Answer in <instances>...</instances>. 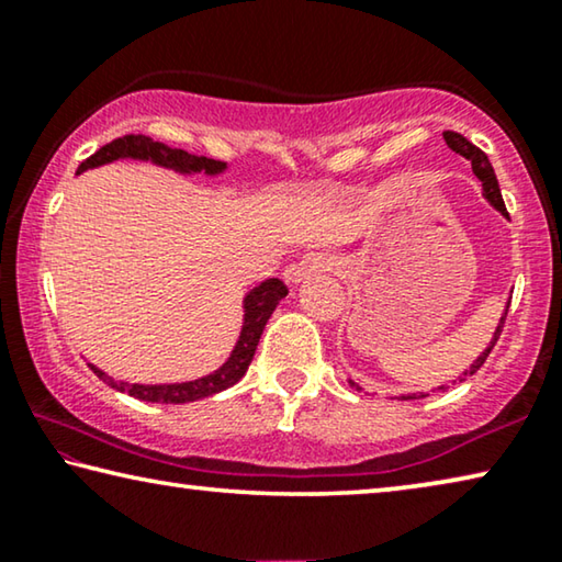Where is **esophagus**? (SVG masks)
<instances>
[{
  "label": "esophagus",
  "instance_id": "obj_1",
  "mask_svg": "<svg viewBox=\"0 0 562 562\" xmlns=\"http://www.w3.org/2000/svg\"><path fill=\"white\" fill-rule=\"evenodd\" d=\"M335 267H338V259L335 257H325V255H310V257H303L300 262L295 265H288L284 267V280H288L290 284H300L305 278H310V274H317V272H333Z\"/></svg>",
  "mask_w": 562,
  "mask_h": 562
}]
</instances>
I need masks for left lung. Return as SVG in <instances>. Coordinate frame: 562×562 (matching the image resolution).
<instances>
[{"instance_id":"obj_1","label":"left lung","mask_w":562,"mask_h":562,"mask_svg":"<svg viewBox=\"0 0 562 562\" xmlns=\"http://www.w3.org/2000/svg\"><path fill=\"white\" fill-rule=\"evenodd\" d=\"M443 140H447V146L454 150V154H459V156H464L469 164H472V171L476 173V179L482 181V196L490 201L492 206L497 209V212L502 214V216H507L509 220V214H507V209H505V201H502V191H499V183H497V176H495V169H492V164H490V158H487V154H484V150H480L476 148L474 144H469V140L464 138V136H459V133H454V131H443ZM507 310H509V300H507V305H505V313H502V317H499V323H497V328H495V333H492V340H490V346L482 350L480 356L474 358L472 361V366L469 368H464L462 373L457 375L454 381L451 383H462V381H467L469 375H474L476 371H480L482 368V363L487 361V356H490V350L495 348V342H497V338H499V333H502V325H505V317H507ZM350 386L353 389H358L353 381H348ZM447 389V383H441V386H437L434 391H443ZM426 393L424 391H418V393H401V401H412V398H424Z\"/></svg>"}]
</instances>
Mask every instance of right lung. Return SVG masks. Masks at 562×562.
Masks as SVG:
<instances>
[{
  "mask_svg": "<svg viewBox=\"0 0 562 562\" xmlns=\"http://www.w3.org/2000/svg\"><path fill=\"white\" fill-rule=\"evenodd\" d=\"M113 161H144V164H154L158 169L181 173V176H222L224 171H229V166L224 161H214V158L206 156H194L187 154L181 148H171L166 144H158V140L148 138V136H123L115 138L111 144L95 150L88 161L80 164V169L75 176H80L88 169H98V166L113 164ZM288 295V288L278 280L270 278L265 282H259L257 288H252L241 300V328H239V338L234 342L232 353L227 356L216 371L199 375L194 381H179V383H128V381H119L113 375H108L103 368H98L93 363H88L93 368V373L98 379H103L108 386L128 393L133 398L148 401V404H191V401H201L214 396V393L227 391L234 386L241 375L247 373L249 363H252L257 342L262 338V330L270 315L274 313L280 300Z\"/></svg>",
  "mask_w": 562,
  "mask_h": 562,
  "instance_id": "1",
  "label": "right lung"
}]
</instances>
